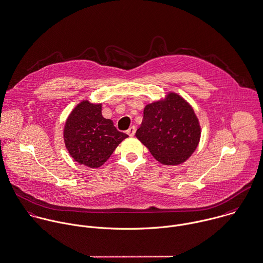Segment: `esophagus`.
I'll use <instances>...</instances> for the list:
<instances>
[{
    "label": "esophagus",
    "mask_w": 263,
    "mask_h": 263,
    "mask_svg": "<svg viewBox=\"0 0 263 263\" xmlns=\"http://www.w3.org/2000/svg\"><path fill=\"white\" fill-rule=\"evenodd\" d=\"M126 133H127V135L130 136V137L135 136V134H136V127H135V126H130V127L126 130Z\"/></svg>",
    "instance_id": "34e87169"
}]
</instances>
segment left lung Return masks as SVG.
Instances as JSON below:
<instances>
[{"mask_svg": "<svg viewBox=\"0 0 263 263\" xmlns=\"http://www.w3.org/2000/svg\"><path fill=\"white\" fill-rule=\"evenodd\" d=\"M136 137L162 164L184 162L198 147L201 127L191 105L179 95L146 105Z\"/></svg>", "mask_w": 263, "mask_h": 263, "instance_id": "left-lung-1", "label": "left lung"}]
</instances>
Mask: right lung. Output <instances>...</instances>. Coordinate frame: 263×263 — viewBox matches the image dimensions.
<instances>
[{"label":"right lung","instance_id":"obj_1","mask_svg":"<svg viewBox=\"0 0 263 263\" xmlns=\"http://www.w3.org/2000/svg\"><path fill=\"white\" fill-rule=\"evenodd\" d=\"M64 142L70 156L90 168L103 165L128 136L118 132L111 119L102 115V104L81 102L64 126Z\"/></svg>","mask_w":263,"mask_h":263}]
</instances>
